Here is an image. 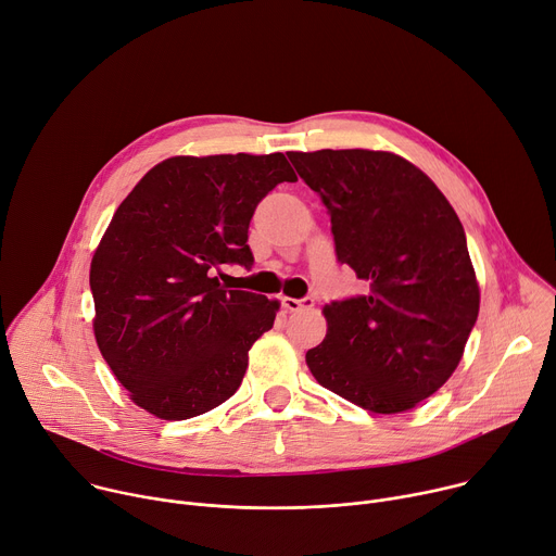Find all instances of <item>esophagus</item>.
Here are the masks:
<instances>
[{
    "label": "esophagus",
    "instance_id": "34e87169",
    "mask_svg": "<svg viewBox=\"0 0 556 556\" xmlns=\"http://www.w3.org/2000/svg\"><path fill=\"white\" fill-rule=\"evenodd\" d=\"M281 306L290 313L301 311V308H313L315 299L313 296H304V299H292V296H281Z\"/></svg>",
    "mask_w": 556,
    "mask_h": 556
}]
</instances>
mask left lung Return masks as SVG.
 <instances>
[{"mask_svg": "<svg viewBox=\"0 0 556 556\" xmlns=\"http://www.w3.org/2000/svg\"><path fill=\"white\" fill-rule=\"evenodd\" d=\"M288 160L328 208L337 260L366 294L324 308L315 379L370 413L394 415L434 394L459 366L479 315L464 226L417 166L381 150H317Z\"/></svg>", "mask_w": 556, "mask_h": 556, "instance_id": "8db88e82", "label": "left lung"}]
</instances>
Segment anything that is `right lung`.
<instances>
[{"label":"right lung","mask_w":556,"mask_h":556,"mask_svg":"<svg viewBox=\"0 0 556 556\" xmlns=\"http://www.w3.org/2000/svg\"><path fill=\"white\" fill-rule=\"evenodd\" d=\"M281 181H296L281 153L170 157L113 215L90 264L94 339L150 415H204L241 386L279 301L226 290L215 275L255 264L248 226Z\"/></svg>","instance_id":"add662e5"}]
</instances>
